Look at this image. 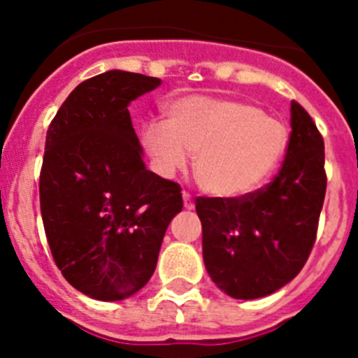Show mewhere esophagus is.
I'll use <instances>...</instances> for the list:
<instances>
[{
    "label": "esophagus",
    "mask_w": 358,
    "mask_h": 358,
    "mask_svg": "<svg viewBox=\"0 0 358 358\" xmlns=\"http://www.w3.org/2000/svg\"><path fill=\"white\" fill-rule=\"evenodd\" d=\"M182 201H185V208L186 210H194V201H192V195L188 192H182Z\"/></svg>",
    "instance_id": "esophagus-1"
}]
</instances>
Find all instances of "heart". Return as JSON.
I'll return each mask as SVG.
<instances>
[{
  "label": "heart",
  "mask_w": 358,
  "mask_h": 358,
  "mask_svg": "<svg viewBox=\"0 0 358 358\" xmlns=\"http://www.w3.org/2000/svg\"><path fill=\"white\" fill-rule=\"evenodd\" d=\"M166 122L150 120L141 127V143L154 169L170 177L195 154L199 186L218 199L252 194L273 176L289 143L280 120L242 100L182 96L164 107Z\"/></svg>",
  "instance_id": "b5f03b06"
}]
</instances>
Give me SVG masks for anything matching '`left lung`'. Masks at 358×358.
Listing matches in <instances>:
<instances>
[{
	"mask_svg": "<svg viewBox=\"0 0 358 358\" xmlns=\"http://www.w3.org/2000/svg\"><path fill=\"white\" fill-rule=\"evenodd\" d=\"M283 166L245 197H199L202 258L215 285L235 299L276 292L299 274L314 248L327 194L324 143L314 120L290 103Z\"/></svg>",
	"mask_w": 358,
	"mask_h": 358,
	"instance_id": "8db88e82",
	"label": "left lung"
}]
</instances>
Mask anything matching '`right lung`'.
I'll use <instances>...</instances> for the list:
<instances>
[{"label":"right lung","mask_w":358,"mask_h":358,"mask_svg":"<svg viewBox=\"0 0 358 358\" xmlns=\"http://www.w3.org/2000/svg\"><path fill=\"white\" fill-rule=\"evenodd\" d=\"M161 78L110 69L78 84L46 132L39 195L53 260L98 301L143 289L157 265L181 186L147 170L129 103Z\"/></svg>","instance_id":"obj_1"}]
</instances>
